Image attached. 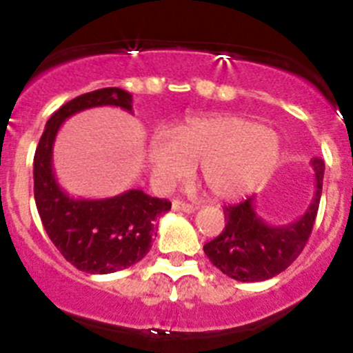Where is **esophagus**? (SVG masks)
Wrapping results in <instances>:
<instances>
[{"mask_svg": "<svg viewBox=\"0 0 353 353\" xmlns=\"http://www.w3.org/2000/svg\"><path fill=\"white\" fill-rule=\"evenodd\" d=\"M196 208H198L196 205H191V203H184V201H181V199H174V201H172L174 212L193 213V212H196Z\"/></svg>", "mask_w": 353, "mask_h": 353, "instance_id": "1", "label": "esophagus"}]
</instances>
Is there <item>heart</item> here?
Wrapping results in <instances>:
<instances>
[{
  "label": "heart",
  "mask_w": 353,
  "mask_h": 353,
  "mask_svg": "<svg viewBox=\"0 0 353 353\" xmlns=\"http://www.w3.org/2000/svg\"><path fill=\"white\" fill-rule=\"evenodd\" d=\"M147 157L155 181L162 186L190 176L198 163L199 177L210 193L234 198L268 177L279 162L280 138L245 117H193L170 133H155Z\"/></svg>",
  "instance_id": "1"
}]
</instances>
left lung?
<instances>
[{"mask_svg":"<svg viewBox=\"0 0 353 353\" xmlns=\"http://www.w3.org/2000/svg\"><path fill=\"white\" fill-rule=\"evenodd\" d=\"M314 194L302 216L285 225H272L256 213L254 196L225 206V229L203 245L210 261L237 282H263L287 270L311 236L323 191L325 162L311 160Z\"/></svg>","mask_w":353,"mask_h":353,"instance_id":"left-lung-1","label":"left lung"}]
</instances>
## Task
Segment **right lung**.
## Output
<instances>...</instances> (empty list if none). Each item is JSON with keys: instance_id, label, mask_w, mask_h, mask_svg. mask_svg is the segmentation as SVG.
<instances>
[{"instance_id": "obj_1", "label": "right lung", "mask_w": 353, "mask_h": 353, "mask_svg": "<svg viewBox=\"0 0 353 353\" xmlns=\"http://www.w3.org/2000/svg\"><path fill=\"white\" fill-rule=\"evenodd\" d=\"M133 97L117 87L78 95L49 117L34 155V198L49 239L74 268L108 275L145 258L157 236V220L170 201L130 190L112 198H73L52 169L56 134L68 117L85 109L112 105L133 112Z\"/></svg>"}]
</instances>
